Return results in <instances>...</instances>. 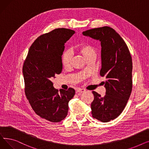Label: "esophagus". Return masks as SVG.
<instances>
[{"label": "esophagus", "instance_id": "obj_1", "mask_svg": "<svg viewBox=\"0 0 149 149\" xmlns=\"http://www.w3.org/2000/svg\"><path fill=\"white\" fill-rule=\"evenodd\" d=\"M84 91H85V90H84V89L79 88V89H77V91H76V92H77V93H81L82 92H84Z\"/></svg>", "mask_w": 149, "mask_h": 149}]
</instances>
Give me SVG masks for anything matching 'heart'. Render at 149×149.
<instances>
[{
  "label": "heart",
  "instance_id": "heart-1",
  "mask_svg": "<svg viewBox=\"0 0 149 149\" xmlns=\"http://www.w3.org/2000/svg\"><path fill=\"white\" fill-rule=\"evenodd\" d=\"M77 51L80 53L84 58L96 56V51L94 47L90 44H83L78 47ZM61 63L65 68H69L71 65V56L69 51H65L62 55Z\"/></svg>",
  "mask_w": 149,
  "mask_h": 149
}]
</instances>
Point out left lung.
I'll return each mask as SVG.
<instances>
[{"label": "left lung", "instance_id": "8db88e82", "mask_svg": "<svg viewBox=\"0 0 149 149\" xmlns=\"http://www.w3.org/2000/svg\"><path fill=\"white\" fill-rule=\"evenodd\" d=\"M83 34L101 42V68L105 77L106 95L92 91V117L103 123L117 118L123 111L132 89V60L128 47L112 28L103 26L83 31Z\"/></svg>", "mask_w": 149, "mask_h": 149}]
</instances>
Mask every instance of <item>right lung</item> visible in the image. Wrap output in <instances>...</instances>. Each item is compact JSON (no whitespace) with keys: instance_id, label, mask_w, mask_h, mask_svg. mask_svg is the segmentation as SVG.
<instances>
[{"instance_id":"1","label":"right lung","mask_w":149,"mask_h":149,"mask_svg":"<svg viewBox=\"0 0 149 149\" xmlns=\"http://www.w3.org/2000/svg\"><path fill=\"white\" fill-rule=\"evenodd\" d=\"M75 31L57 28L39 36L31 46L23 66L25 95L36 113L52 123L65 118L75 90L55 89L51 80L61 72L65 43Z\"/></svg>"}]
</instances>
